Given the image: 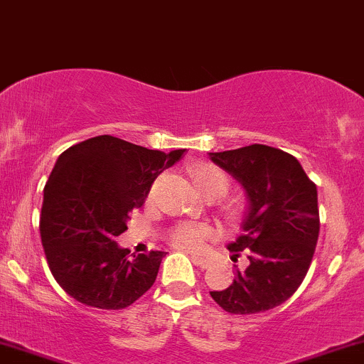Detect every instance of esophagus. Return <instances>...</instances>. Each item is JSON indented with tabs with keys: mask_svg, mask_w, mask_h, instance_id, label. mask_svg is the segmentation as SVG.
<instances>
[{
	"mask_svg": "<svg viewBox=\"0 0 364 364\" xmlns=\"http://www.w3.org/2000/svg\"><path fill=\"white\" fill-rule=\"evenodd\" d=\"M193 262L196 265H199L201 269H208L210 265H212V260L205 259V257H198V255H193Z\"/></svg>",
	"mask_w": 364,
	"mask_h": 364,
	"instance_id": "1",
	"label": "esophagus"
}]
</instances>
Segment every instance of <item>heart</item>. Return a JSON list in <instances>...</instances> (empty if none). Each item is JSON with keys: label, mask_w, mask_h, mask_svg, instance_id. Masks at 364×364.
<instances>
[{"label": "heart", "mask_w": 364, "mask_h": 364, "mask_svg": "<svg viewBox=\"0 0 364 364\" xmlns=\"http://www.w3.org/2000/svg\"><path fill=\"white\" fill-rule=\"evenodd\" d=\"M194 183L205 198H222L229 189V181L218 168L212 165H199L193 171ZM213 236V230L203 224H181L170 234V240L177 248L198 252L205 241Z\"/></svg>", "instance_id": "obj_1"}]
</instances>
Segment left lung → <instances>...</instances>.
<instances>
[{
  "mask_svg": "<svg viewBox=\"0 0 364 364\" xmlns=\"http://www.w3.org/2000/svg\"><path fill=\"white\" fill-rule=\"evenodd\" d=\"M218 168L241 183L246 212L241 236L228 248L234 262L229 288L210 291L230 314H257L287 302L306 277L319 236L318 189L299 159L274 147L253 144L241 149L208 152Z\"/></svg>",
  "mask_w": 364,
  "mask_h": 364,
  "instance_id": "1",
  "label": "left lung"
}]
</instances>
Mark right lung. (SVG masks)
Here are the masks:
<instances>
[{"label":"right lung","mask_w":364,"mask_h":364,"mask_svg":"<svg viewBox=\"0 0 364 364\" xmlns=\"http://www.w3.org/2000/svg\"><path fill=\"white\" fill-rule=\"evenodd\" d=\"M183 152L99 135L58 156L43 191L40 230L50 271L69 296L90 307L124 309L154 284L165 252L130 259L116 237L156 177Z\"/></svg>","instance_id":"add662e5"}]
</instances>
